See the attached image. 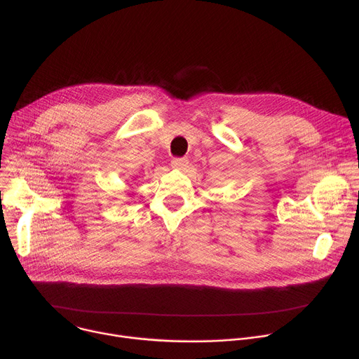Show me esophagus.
Listing matches in <instances>:
<instances>
[{
  "label": "esophagus",
  "instance_id": "esophagus-1",
  "mask_svg": "<svg viewBox=\"0 0 359 359\" xmlns=\"http://www.w3.org/2000/svg\"><path fill=\"white\" fill-rule=\"evenodd\" d=\"M171 165L174 168H184L188 165V159L187 158H174L171 161Z\"/></svg>",
  "mask_w": 359,
  "mask_h": 359
}]
</instances>
